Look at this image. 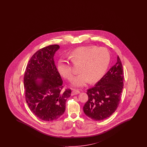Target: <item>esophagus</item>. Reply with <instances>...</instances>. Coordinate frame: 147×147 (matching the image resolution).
Segmentation results:
<instances>
[{"label": "esophagus", "mask_w": 147, "mask_h": 147, "mask_svg": "<svg viewBox=\"0 0 147 147\" xmlns=\"http://www.w3.org/2000/svg\"><path fill=\"white\" fill-rule=\"evenodd\" d=\"M80 91L78 90H76V89H73L71 92V95H76L80 93Z\"/></svg>", "instance_id": "34e87169"}]
</instances>
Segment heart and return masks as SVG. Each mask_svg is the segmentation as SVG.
<instances>
[{
    "label": "heart",
    "mask_w": 147,
    "mask_h": 147,
    "mask_svg": "<svg viewBox=\"0 0 147 147\" xmlns=\"http://www.w3.org/2000/svg\"><path fill=\"white\" fill-rule=\"evenodd\" d=\"M72 63L80 65L79 76L74 78L72 85L75 87H83L88 82L98 81L105 74L109 66L111 55L105 48L84 46L73 50L69 57ZM60 74L66 79L71 81L74 72L71 63L65 59H60L58 63Z\"/></svg>",
    "instance_id": "obj_1"
}]
</instances>
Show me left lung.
I'll list each match as a JSON object with an SVG mask.
<instances>
[{"instance_id": "8db88e82", "label": "left lung", "mask_w": 147, "mask_h": 147, "mask_svg": "<svg viewBox=\"0 0 147 147\" xmlns=\"http://www.w3.org/2000/svg\"><path fill=\"white\" fill-rule=\"evenodd\" d=\"M123 69L120 59L93 88L87 91L88 96L83 109L85 114L95 121L103 120L115 112L119 106L123 87Z\"/></svg>"}]
</instances>
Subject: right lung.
I'll list each match as a JSON object with an SVG mask.
<instances>
[{"mask_svg":"<svg viewBox=\"0 0 147 147\" xmlns=\"http://www.w3.org/2000/svg\"><path fill=\"white\" fill-rule=\"evenodd\" d=\"M59 48L58 45H52L36 52L27 63L24 77L27 105L37 117L45 121L55 120L62 115L71 94V89L62 91L63 81L54 61Z\"/></svg>","mask_w":147,"mask_h":147,"instance_id":"obj_1","label":"right lung"}]
</instances>
